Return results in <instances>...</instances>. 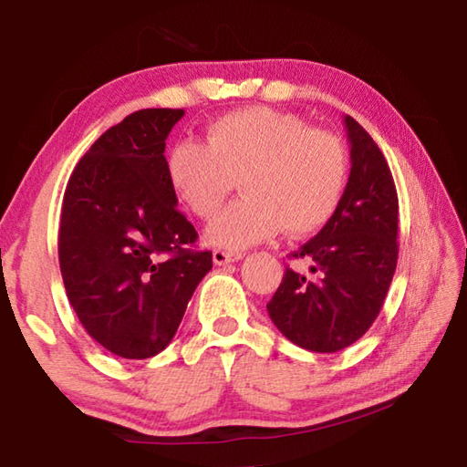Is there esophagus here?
<instances>
[{"label":"esophagus","mask_w":467,"mask_h":467,"mask_svg":"<svg viewBox=\"0 0 467 467\" xmlns=\"http://www.w3.org/2000/svg\"><path fill=\"white\" fill-rule=\"evenodd\" d=\"M244 257V253L241 251H220L216 249L212 253V259H214L216 265H226V264H233V262H239V259Z\"/></svg>","instance_id":"34e87169"}]
</instances>
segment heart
Here are the masks:
<instances>
[{
    "mask_svg": "<svg viewBox=\"0 0 467 467\" xmlns=\"http://www.w3.org/2000/svg\"><path fill=\"white\" fill-rule=\"evenodd\" d=\"M167 181L195 216H214L241 177L244 197L212 220L205 239L244 249L288 234H309L336 214L348 156L334 133L270 107L231 110L205 128V144L181 140L164 161Z\"/></svg>",
    "mask_w": 467,
    "mask_h": 467,
    "instance_id": "heart-1",
    "label": "heart"
}]
</instances>
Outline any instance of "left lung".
<instances>
[{"label": "left lung", "mask_w": 467, "mask_h": 467, "mask_svg": "<svg viewBox=\"0 0 467 467\" xmlns=\"http://www.w3.org/2000/svg\"><path fill=\"white\" fill-rule=\"evenodd\" d=\"M350 177L336 214L292 257L311 274L286 267L267 303L274 326L311 352L344 350L373 326L398 265V192L373 138L344 117Z\"/></svg>", "instance_id": "1"}]
</instances>
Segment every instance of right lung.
I'll list each match as a JSON object with an SVG mask.
<instances>
[{"label":"right lung","mask_w":467,"mask_h":467,"mask_svg":"<svg viewBox=\"0 0 467 467\" xmlns=\"http://www.w3.org/2000/svg\"><path fill=\"white\" fill-rule=\"evenodd\" d=\"M183 109H141L82 156L66 187L59 267L69 305L92 339L121 358L156 357L175 337L212 253L189 249L164 148Z\"/></svg>","instance_id":"right-lung-1"}]
</instances>
